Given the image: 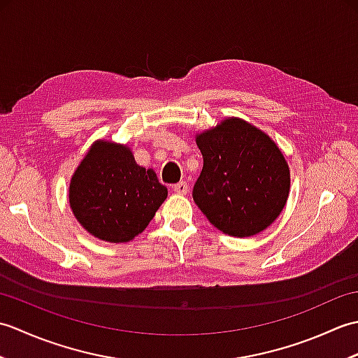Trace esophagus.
<instances>
[{
    "label": "esophagus",
    "instance_id": "esophagus-1",
    "mask_svg": "<svg viewBox=\"0 0 358 358\" xmlns=\"http://www.w3.org/2000/svg\"><path fill=\"white\" fill-rule=\"evenodd\" d=\"M172 189H173V192H177V194H180V195H186L187 191H189L186 181H180V183L173 185Z\"/></svg>",
    "mask_w": 358,
    "mask_h": 358
}]
</instances>
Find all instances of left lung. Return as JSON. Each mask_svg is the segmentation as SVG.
<instances>
[{
    "mask_svg": "<svg viewBox=\"0 0 358 358\" xmlns=\"http://www.w3.org/2000/svg\"><path fill=\"white\" fill-rule=\"evenodd\" d=\"M203 169L192 196L209 222L232 237H252L275 222L291 187L289 166L269 135L229 117L196 135Z\"/></svg>",
    "mask_w": 358,
    "mask_h": 358,
    "instance_id": "1",
    "label": "left lung"
}]
</instances>
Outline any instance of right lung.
<instances>
[{"label":"right lung","mask_w":358,"mask_h":358,"mask_svg":"<svg viewBox=\"0 0 358 358\" xmlns=\"http://www.w3.org/2000/svg\"><path fill=\"white\" fill-rule=\"evenodd\" d=\"M167 196L152 169L138 166L124 144L98 140L69 186L75 218L94 237L127 243L141 234Z\"/></svg>","instance_id":"1"}]
</instances>
